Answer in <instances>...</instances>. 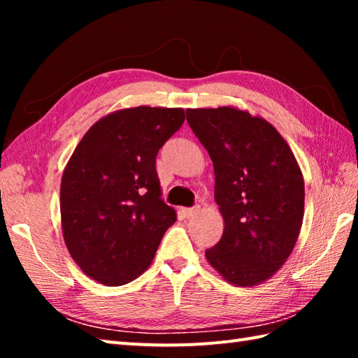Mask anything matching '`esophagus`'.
<instances>
[{"label": "esophagus", "instance_id": "esophagus-1", "mask_svg": "<svg viewBox=\"0 0 358 358\" xmlns=\"http://www.w3.org/2000/svg\"><path fill=\"white\" fill-rule=\"evenodd\" d=\"M199 206H195V208H183L181 209V214H183L186 218H191V217H194L196 212H199Z\"/></svg>", "mask_w": 358, "mask_h": 358}]
</instances>
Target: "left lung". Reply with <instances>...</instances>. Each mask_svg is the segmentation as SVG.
I'll use <instances>...</instances> for the list:
<instances>
[{"mask_svg": "<svg viewBox=\"0 0 358 358\" xmlns=\"http://www.w3.org/2000/svg\"><path fill=\"white\" fill-rule=\"evenodd\" d=\"M187 123L214 163L224 229L206 260L231 285L269 280L294 250L305 214V180L269 121L234 106L187 109Z\"/></svg>", "mask_w": 358, "mask_h": 358, "instance_id": "left-lung-1", "label": "left lung"}]
</instances>
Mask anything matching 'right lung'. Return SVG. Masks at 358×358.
<instances>
[{"label":"right lung","mask_w":358,"mask_h":358,"mask_svg":"<svg viewBox=\"0 0 358 358\" xmlns=\"http://www.w3.org/2000/svg\"><path fill=\"white\" fill-rule=\"evenodd\" d=\"M183 123L181 108L110 112L92 124L67 162L59 189L64 243L98 283L121 286L140 277L177 220L162 199L155 158Z\"/></svg>","instance_id":"add662e5"}]
</instances>
